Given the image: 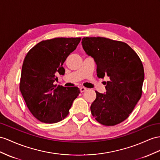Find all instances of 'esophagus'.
<instances>
[{
  "label": "esophagus",
  "mask_w": 160,
  "mask_h": 160,
  "mask_svg": "<svg viewBox=\"0 0 160 160\" xmlns=\"http://www.w3.org/2000/svg\"><path fill=\"white\" fill-rule=\"evenodd\" d=\"M87 88H85V87H81V88H80V92H83L87 91Z\"/></svg>",
  "instance_id": "obj_1"
}]
</instances>
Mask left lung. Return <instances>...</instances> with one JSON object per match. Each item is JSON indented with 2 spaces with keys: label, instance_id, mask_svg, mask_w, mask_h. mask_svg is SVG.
I'll use <instances>...</instances> for the list:
<instances>
[{
  "label": "left lung",
  "instance_id": "8db88e82",
  "mask_svg": "<svg viewBox=\"0 0 160 160\" xmlns=\"http://www.w3.org/2000/svg\"><path fill=\"white\" fill-rule=\"evenodd\" d=\"M85 52L97 65V75L108 77L106 92H96L91 106L93 117L100 124L114 126L124 121L142 95L144 69L139 57L129 45L103 37L82 39Z\"/></svg>",
  "mask_w": 160,
  "mask_h": 160
}]
</instances>
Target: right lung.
<instances>
[{
    "label": "right lung",
    "instance_id": "add662e5",
    "mask_svg": "<svg viewBox=\"0 0 160 160\" xmlns=\"http://www.w3.org/2000/svg\"><path fill=\"white\" fill-rule=\"evenodd\" d=\"M81 38H55L41 41L24 59L19 88L27 107L39 121L53 124L66 117L80 93L76 87L53 84L57 74L64 75L63 64Z\"/></svg>",
    "mask_w": 160,
    "mask_h": 160
}]
</instances>
